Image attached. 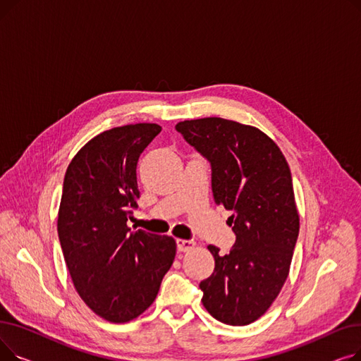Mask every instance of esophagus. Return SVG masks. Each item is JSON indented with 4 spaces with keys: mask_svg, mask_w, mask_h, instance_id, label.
I'll return each mask as SVG.
<instances>
[{
    "mask_svg": "<svg viewBox=\"0 0 361 361\" xmlns=\"http://www.w3.org/2000/svg\"><path fill=\"white\" fill-rule=\"evenodd\" d=\"M195 241L193 240H183V238H178L177 240V250L178 252H188L192 250L195 247Z\"/></svg>",
    "mask_w": 361,
    "mask_h": 361,
    "instance_id": "esophagus-1",
    "label": "esophagus"
}]
</instances>
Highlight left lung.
<instances>
[{
	"instance_id": "left-lung-1",
	"label": "left lung",
	"mask_w": 361,
	"mask_h": 361,
	"mask_svg": "<svg viewBox=\"0 0 361 361\" xmlns=\"http://www.w3.org/2000/svg\"><path fill=\"white\" fill-rule=\"evenodd\" d=\"M184 140L209 161L216 204L233 212L231 252L215 257L214 274L200 282L204 309L226 325L241 326L267 312L286 282L300 219L290 166L264 133L218 117L181 121Z\"/></svg>"
}]
</instances>
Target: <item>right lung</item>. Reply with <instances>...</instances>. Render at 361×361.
<instances>
[{"label": "right lung", "mask_w": 361, "mask_h": 361, "mask_svg": "<svg viewBox=\"0 0 361 361\" xmlns=\"http://www.w3.org/2000/svg\"><path fill=\"white\" fill-rule=\"evenodd\" d=\"M158 124L106 130L70 162L59 212V238L75 290L105 320L124 324L158 295L176 257L173 237L130 231L137 207V161Z\"/></svg>", "instance_id": "obj_1"}]
</instances>
